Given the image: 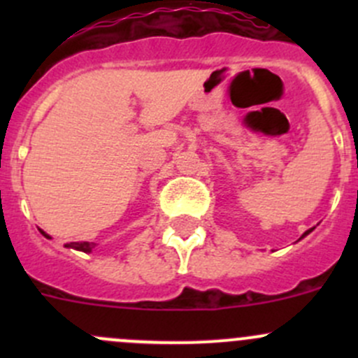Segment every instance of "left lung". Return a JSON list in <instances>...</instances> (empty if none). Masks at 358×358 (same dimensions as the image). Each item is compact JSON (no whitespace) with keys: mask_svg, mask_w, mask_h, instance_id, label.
<instances>
[{"mask_svg":"<svg viewBox=\"0 0 358 358\" xmlns=\"http://www.w3.org/2000/svg\"><path fill=\"white\" fill-rule=\"evenodd\" d=\"M310 232H312V229H310V230H306V232H305V234H303V236H301V237H305V236H306V234H310Z\"/></svg>","mask_w":358,"mask_h":358,"instance_id":"obj_1","label":"left lung"}]
</instances>
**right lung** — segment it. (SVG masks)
<instances>
[{
    "instance_id": "1",
    "label": "right lung",
    "mask_w": 358,
    "mask_h": 358,
    "mask_svg": "<svg viewBox=\"0 0 358 358\" xmlns=\"http://www.w3.org/2000/svg\"><path fill=\"white\" fill-rule=\"evenodd\" d=\"M41 234H43V236H45V237H48L45 232H41ZM48 239H50V237H48ZM93 246H95V244H93V243H71V244H66V248L78 249V251H85V252L92 251Z\"/></svg>"
}]
</instances>
